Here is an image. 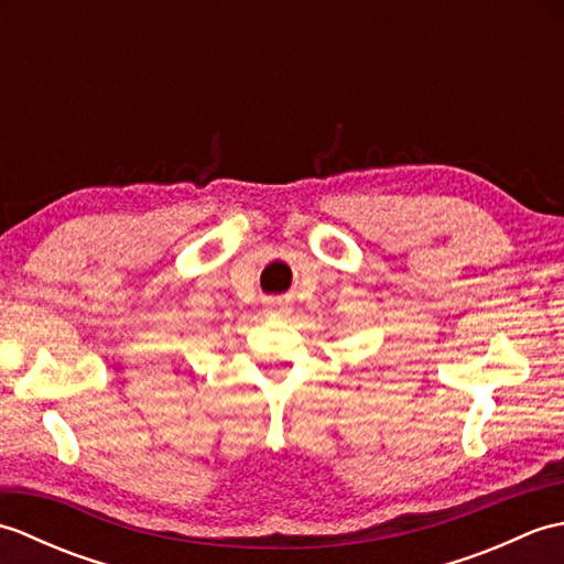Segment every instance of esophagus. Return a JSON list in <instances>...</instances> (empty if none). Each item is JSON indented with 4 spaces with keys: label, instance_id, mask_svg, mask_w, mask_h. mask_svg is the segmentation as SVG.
Listing matches in <instances>:
<instances>
[{
    "label": "esophagus",
    "instance_id": "esophagus-1",
    "mask_svg": "<svg viewBox=\"0 0 564 564\" xmlns=\"http://www.w3.org/2000/svg\"><path fill=\"white\" fill-rule=\"evenodd\" d=\"M269 313H271V315H289V313H291V303H285V301H271V303H269Z\"/></svg>",
    "mask_w": 564,
    "mask_h": 564
}]
</instances>
